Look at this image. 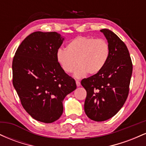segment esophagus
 I'll return each mask as SVG.
<instances>
[{"label": "esophagus", "mask_w": 146, "mask_h": 146, "mask_svg": "<svg viewBox=\"0 0 146 146\" xmlns=\"http://www.w3.org/2000/svg\"><path fill=\"white\" fill-rule=\"evenodd\" d=\"M76 85L78 87L80 86V85H81V84H80V82L78 81V80H76Z\"/></svg>", "instance_id": "34e87169"}]
</instances>
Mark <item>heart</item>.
<instances>
[{"mask_svg":"<svg viewBox=\"0 0 146 146\" xmlns=\"http://www.w3.org/2000/svg\"><path fill=\"white\" fill-rule=\"evenodd\" d=\"M110 47L102 38L79 36L68 43L66 50L59 48L56 59L62 69L70 73L79 65L74 75L80 78L88 74H96L105 66L109 59Z\"/></svg>","mask_w":146,"mask_h":146,"instance_id":"heart-1","label":"heart"}]
</instances>
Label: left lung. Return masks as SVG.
I'll return each mask as SVG.
<instances>
[{
    "label": "left lung",
    "mask_w": 146,
    "mask_h": 146,
    "mask_svg": "<svg viewBox=\"0 0 146 146\" xmlns=\"http://www.w3.org/2000/svg\"><path fill=\"white\" fill-rule=\"evenodd\" d=\"M100 31L110 45L109 59L100 72L81 82L87 93L85 113L95 121L111 118L122 108L128 98L132 73V60L125 43L109 29Z\"/></svg>",
    "instance_id": "1"
}]
</instances>
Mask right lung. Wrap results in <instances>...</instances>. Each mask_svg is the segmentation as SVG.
<instances>
[{
  "label": "right lung",
  "instance_id": "add662e5",
  "mask_svg": "<svg viewBox=\"0 0 146 146\" xmlns=\"http://www.w3.org/2000/svg\"><path fill=\"white\" fill-rule=\"evenodd\" d=\"M64 40L57 32H33L22 42L13 59V85L22 105L43 123L61 117L64 99L77 88L56 59Z\"/></svg>",
  "mask_w": 146,
  "mask_h": 146
}]
</instances>
